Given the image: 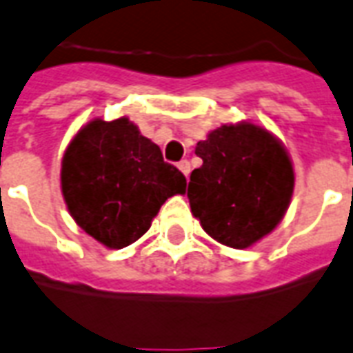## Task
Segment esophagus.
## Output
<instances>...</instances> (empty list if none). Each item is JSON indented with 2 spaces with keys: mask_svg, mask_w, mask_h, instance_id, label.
<instances>
[{
  "mask_svg": "<svg viewBox=\"0 0 353 353\" xmlns=\"http://www.w3.org/2000/svg\"><path fill=\"white\" fill-rule=\"evenodd\" d=\"M177 168L183 172L185 177H189V174H190V163H189V161H181V163H177Z\"/></svg>",
  "mask_w": 353,
  "mask_h": 353,
  "instance_id": "esophagus-1",
  "label": "esophagus"
}]
</instances>
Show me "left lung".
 Returning <instances> with one entry per match:
<instances>
[{
	"label": "left lung",
	"mask_w": 353,
	"mask_h": 353,
	"mask_svg": "<svg viewBox=\"0 0 353 353\" xmlns=\"http://www.w3.org/2000/svg\"><path fill=\"white\" fill-rule=\"evenodd\" d=\"M203 164L189 181L190 211L215 241L247 249L283 221L294 194V164L260 125H221L194 151Z\"/></svg>",
	"instance_id": "1"
}]
</instances>
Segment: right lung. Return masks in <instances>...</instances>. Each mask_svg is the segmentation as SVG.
<instances>
[{
    "label": "right lung",
    "instance_id": "right-lung-1",
    "mask_svg": "<svg viewBox=\"0 0 353 353\" xmlns=\"http://www.w3.org/2000/svg\"><path fill=\"white\" fill-rule=\"evenodd\" d=\"M187 179L129 117L91 119L65 150L61 192L80 228L108 249H123L150 230L161 205L185 194Z\"/></svg>",
    "mask_w": 353,
    "mask_h": 353
}]
</instances>
